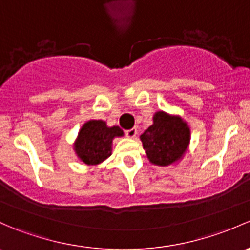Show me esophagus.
Returning a JSON list of instances; mask_svg holds the SVG:
<instances>
[{
    "label": "esophagus",
    "mask_w": 250,
    "mask_h": 250,
    "mask_svg": "<svg viewBox=\"0 0 250 250\" xmlns=\"http://www.w3.org/2000/svg\"><path fill=\"white\" fill-rule=\"evenodd\" d=\"M136 134H138V130H136V128H132V129L129 130H125V136L129 139H134L136 136Z\"/></svg>",
    "instance_id": "1"
}]
</instances>
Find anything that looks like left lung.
Returning <instances> with one entry per match:
<instances>
[{
  "instance_id": "1",
  "label": "left lung",
  "mask_w": 250,
  "mask_h": 250,
  "mask_svg": "<svg viewBox=\"0 0 250 250\" xmlns=\"http://www.w3.org/2000/svg\"><path fill=\"white\" fill-rule=\"evenodd\" d=\"M149 163L158 167L176 165L183 159L190 144V127L180 115L159 110L153 123L140 135Z\"/></svg>"
}]
</instances>
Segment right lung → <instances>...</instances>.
Returning a JSON list of instances; mask_svg holds the SVG:
<instances>
[{"mask_svg": "<svg viewBox=\"0 0 250 250\" xmlns=\"http://www.w3.org/2000/svg\"><path fill=\"white\" fill-rule=\"evenodd\" d=\"M123 135L118 125L109 127L103 120H90L81 125L73 149L80 162L97 167L111 156L114 139Z\"/></svg>", "mask_w": 250, "mask_h": 250, "instance_id": "right-lung-1", "label": "right lung"}]
</instances>
